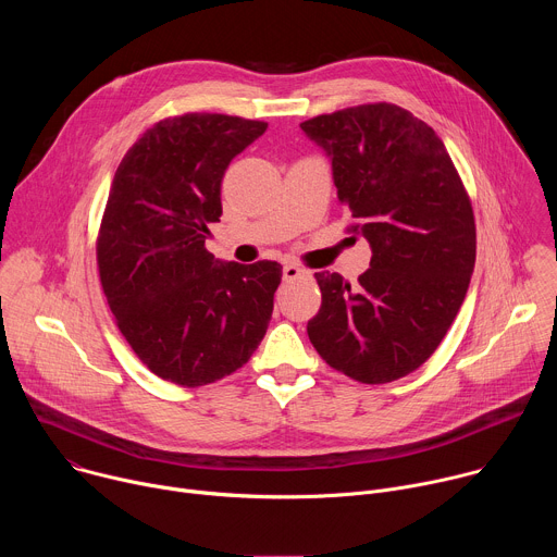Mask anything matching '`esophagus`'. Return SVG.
I'll use <instances>...</instances> for the list:
<instances>
[{
    "mask_svg": "<svg viewBox=\"0 0 557 557\" xmlns=\"http://www.w3.org/2000/svg\"><path fill=\"white\" fill-rule=\"evenodd\" d=\"M282 275H284V280H286V282H293V280H297V277H306V275H308V271H306V269H301V267H297V264H284Z\"/></svg>",
    "mask_w": 557,
    "mask_h": 557,
    "instance_id": "esophagus-1",
    "label": "esophagus"
}]
</instances>
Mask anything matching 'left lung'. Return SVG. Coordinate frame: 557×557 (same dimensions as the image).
<instances>
[{
    "mask_svg": "<svg viewBox=\"0 0 557 557\" xmlns=\"http://www.w3.org/2000/svg\"><path fill=\"white\" fill-rule=\"evenodd\" d=\"M326 149L346 231L370 243V269L350 286L314 273L322 306L308 339L359 383L421 368L447 335L475 262L469 194L438 134L394 103H366L299 123Z\"/></svg>",
    "mask_w": 557,
    "mask_h": 557,
    "instance_id": "1",
    "label": "left lung"
}]
</instances>
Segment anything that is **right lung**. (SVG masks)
I'll use <instances>...</instances> for the list:
<instances>
[{
    "label": "right lung",
    "mask_w": 557,
    "mask_h": 557,
    "mask_svg": "<svg viewBox=\"0 0 557 557\" xmlns=\"http://www.w3.org/2000/svg\"><path fill=\"white\" fill-rule=\"evenodd\" d=\"M264 121L187 112L153 123L114 174L97 264L114 322L136 357L183 387L243 368L271 322L282 267L218 262L205 247L222 215L233 158Z\"/></svg>",
    "instance_id": "1"
}]
</instances>
